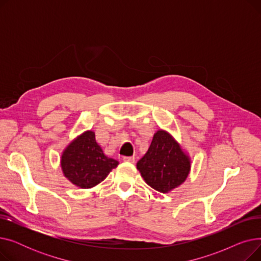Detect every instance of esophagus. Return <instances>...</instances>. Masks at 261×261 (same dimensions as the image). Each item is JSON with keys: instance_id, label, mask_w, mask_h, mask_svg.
Segmentation results:
<instances>
[{"instance_id": "obj_1", "label": "esophagus", "mask_w": 261, "mask_h": 261, "mask_svg": "<svg viewBox=\"0 0 261 261\" xmlns=\"http://www.w3.org/2000/svg\"><path fill=\"white\" fill-rule=\"evenodd\" d=\"M122 160L125 162H128V163H134V161H135L134 156H123Z\"/></svg>"}]
</instances>
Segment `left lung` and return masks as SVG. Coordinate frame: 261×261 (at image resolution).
Wrapping results in <instances>:
<instances>
[{
    "label": "left lung",
    "mask_w": 261,
    "mask_h": 261,
    "mask_svg": "<svg viewBox=\"0 0 261 261\" xmlns=\"http://www.w3.org/2000/svg\"><path fill=\"white\" fill-rule=\"evenodd\" d=\"M136 167L150 187L165 194L186 180L190 161L169 133L159 130Z\"/></svg>",
    "instance_id": "left-lung-1"
}]
</instances>
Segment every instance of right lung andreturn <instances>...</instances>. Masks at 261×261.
I'll use <instances>...</instances> for the list:
<instances>
[{
    "mask_svg": "<svg viewBox=\"0 0 261 261\" xmlns=\"http://www.w3.org/2000/svg\"><path fill=\"white\" fill-rule=\"evenodd\" d=\"M118 165L108 158L95 140V133L87 131L66 147L61 156L64 175L80 188H91L103 181Z\"/></svg>",
    "mask_w": 261,
    "mask_h": 261,
    "instance_id": "right-lung-1",
    "label": "right lung"
}]
</instances>
